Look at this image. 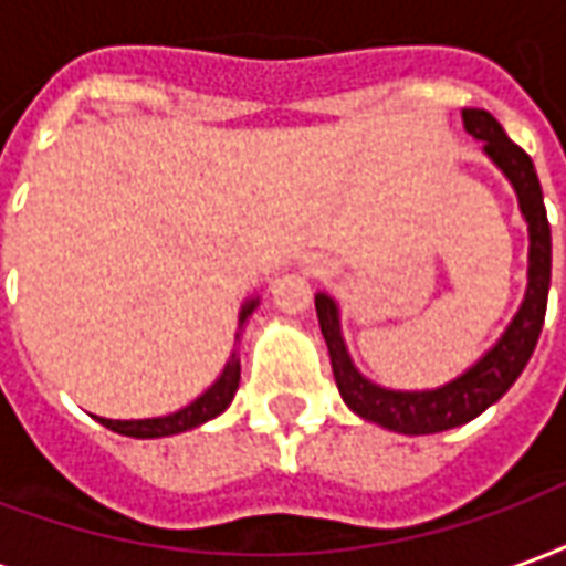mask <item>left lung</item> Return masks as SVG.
Listing matches in <instances>:
<instances>
[{
	"instance_id": "obj_1",
	"label": "left lung",
	"mask_w": 566,
	"mask_h": 566,
	"mask_svg": "<svg viewBox=\"0 0 566 566\" xmlns=\"http://www.w3.org/2000/svg\"><path fill=\"white\" fill-rule=\"evenodd\" d=\"M463 129L482 142V150L494 160L500 172L510 178L518 197L524 221H527V294L518 308V315L503 331L494 348H488L482 360L463 376H458L442 388L433 391H391L376 381L364 379L348 357L339 331V308L327 294H315L318 324L324 333V343L331 352V367L336 388L343 394L345 406L367 418L373 424L388 427L397 433L421 437V433H439L451 430L475 416H482L488 406L497 403L503 394L510 391L512 381L522 376L527 360L534 355L536 339L546 321L548 282H552V230H548L546 206H543V187L536 178L534 160L524 154L515 142L503 133L497 117L488 115L485 108H463Z\"/></svg>"
}]
</instances>
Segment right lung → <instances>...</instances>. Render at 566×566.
<instances>
[{"label":"right lung","instance_id":"obj_1","mask_svg":"<svg viewBox=\"0 0 566 566\" xmlns=\"http://www.w3.org/2000/svg\"><path fill=\"white\" fill-rule=\"evenodd\" d=\"M258 308V300H248L242 312H239V331H242V324L245 318ZM239 336V333H235ZM239 376H242V367H239V357L235 352L227 360V367L218 376V381L211 385L209 391L199 394L197 400L185 409H178L172 416H163V418H142V421H115V418H96L99 424H105L108 430H115V433H124V437H136V439H157V437H172V433H185V430H193V427L206 424L211 418H218L227 409V406L233 403L235 388H239Z\"/></svg>","mask_w":566,"mask_h":566}]
</instances>
